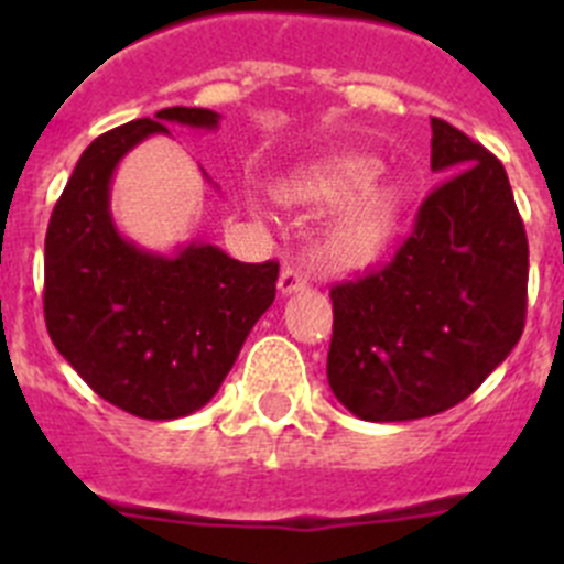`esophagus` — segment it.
<instances>
[{
  "label": "esophagus",
  "instance_id": "obj_1",
  "mask_svg": "<svg viewBox=\"0 0 564 564\" xmlns=\"http://www.w3.org/2000/svg\"><path fill=\"white\" fill-rule=\"evenodd\" d=\"M307 288V273L299 271V268L288 265L279 273V293H293V291H305Z\"/></svg>",
  "mask_w": 564,
  "mask_h": 564
}]
</instances>
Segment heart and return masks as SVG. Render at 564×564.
I'll return each instance as SVG.
<instances>
[{"label":"heart","mask_w":564,"mask_h":564,"mask_svg":"<svg viewBox=\"0 0 564 564\" xmlns=\"http://www.w3.org/2000/svg\"><path fill=\"white\" fill-rule=\"evenodd\" d=\"M285 197L305 206L330 208L325 253L338 268H361L387 253L401 226L403 194L395 183L378 177V161L341 154L313 163L285 186Z\"/></svg>","instance_id":"heart-1"}]
</instances>
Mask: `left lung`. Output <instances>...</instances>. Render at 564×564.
Listing matches in <instances>:
<instances>
[{"mask_svg":"<svg viewBox=\"0 0 564 564\" xmlns=\"http://www.w3.org/2000/svg\"><path fill=\"white\" fill-rule=\"evenodd\" d=\"M432 172L446 177L392 262L330 291L327 381L361 421L452 410L525 327L528 237L502 163L432 118Z\"/></svg>","mask_w":564,"mask_h":564,"instance_id":"left-lung-1","label":"left lung"}]
</instances>
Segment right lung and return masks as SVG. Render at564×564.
Segmentation results:
<instances>
[{
  "label": "right lung",
  "instance_id": "1",
  "mask_svg": "<svg viewBox=\"0 0 564 564\" xmlns=\"http://www.w3.org/2000/svg\"><path fill=\"white\" fill-rule=\"evenodd\" d=\"M220 115L169 107L89 143L50 214L44 322L73 370L118 410L172 421L206 406L276 296L279 262H239L206 242L174 257L118 234L109 181L123 154L166 123L214 129Z\"/></svg>",
  "mask_w": 564,
  "mask_h": 564
}]
</instances>
